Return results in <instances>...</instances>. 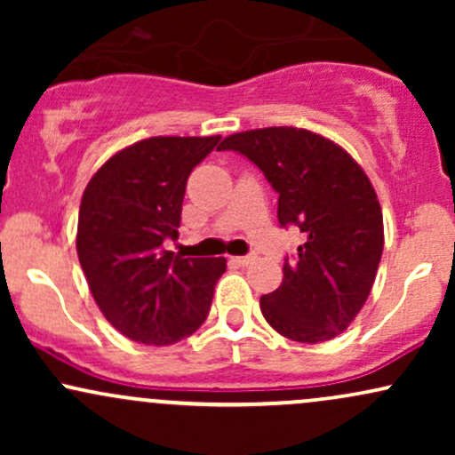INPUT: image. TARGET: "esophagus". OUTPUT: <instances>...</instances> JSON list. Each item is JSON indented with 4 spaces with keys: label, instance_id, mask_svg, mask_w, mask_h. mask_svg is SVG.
Wrapping results in <instances>:
<instances>
[{
    "label": "esophagus",
    "instance_id": "1",
    "mask_svg": "<svg viewBox=\"0 0 455 455\" xmlns=\"http://www.w3.org/2000/svg\"><path fill=\"white\" fill-rule=\"evenodd\" d=\"M231 260L235 265H242V267H245V265H250L254 260L252 254H248V257H231Z\"/></svg>",
    "mask_w": 455,
    "mask_h": 455
}]
</instances>
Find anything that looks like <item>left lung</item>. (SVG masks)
<instances>
[{"label": "left lung", "instance_id": "8db88e82", "mask_svg": "<svg viewBox=\"0 0 455 455\" xmlns=\"http://www.w3.org/2000/svg\"><path fill=\"white\" fill-rule=\"evenodd\" d=\"M233 149L263 171L278 192V220L306 235L284 278L260 297L275 331L316 344L342 333L359 315L383 254V212L368 175L340 145L304 128L274 126L231 134Z\"/></svg>", "mask_w": 455, "mask_h": 455}]
</instances>
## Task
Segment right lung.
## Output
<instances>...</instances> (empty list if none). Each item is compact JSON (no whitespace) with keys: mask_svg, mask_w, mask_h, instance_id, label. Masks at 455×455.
Masks as SVG:
<instances>
[{"mask_svg":"<svg viewBox=\"0 0 455 455\" xmlns=\"http://www.w3.org/2000/svg\"><path fill=\"white\" fill-rule=\"evenodd\" d=\"M220 137H151L111 156L81 198L76 254L98 307L130 340L166 347L210 315L227 259H184L180 237L186 181Z\"/></svg>","mask_w":455,"mask_h":455,"instance_id":"1","label":"right lung"}]
</instances>
